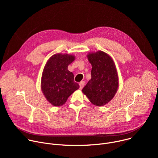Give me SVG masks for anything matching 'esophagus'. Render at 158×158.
Here are the masks:
<instances>
[{
  "instance_id": "1",
  "label": "esophagus",
  "mask_w": 158,
  "mask_h": 158,
  "mask_svg": "<svg viewBox=\"0 0 158 158\" xmlns=\"http://www.w3.org/2000/svg\"><path fill=\"white\" fill-rule=\"evenodd\" d=\"M84 84H85V82H84V81H81V82H80V83H79V85H80V87H79V88H80V89H82L83 88Z\"/></svg>"
}]
</instances>
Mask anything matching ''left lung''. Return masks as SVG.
<instances>
[{
	"instance_id": "8db88e82",
	"label": "left lung",
	"mask_w": 158,
	"mask_h": 158,
	"mask_svg": "<svg viewBox=\"0 0 158 158\" xmlns=\"http://www.w3.org/2000/svg\"><path fill=\"white\" fill-rule=\"evenodd\" d=\"M87 57L92 65L91 79L82 91L94 105L104 106L114 97L118 89L116 65L109 54L101 51L89 52Z\"/></svg>"
}]
</instances>
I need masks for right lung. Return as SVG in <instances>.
Instances as JSON below:
<instances>
[{
	"label": "right lung",
	"instance_id": "obj_1",
	"mask_svg": "<svg viewBox=\"0 0 158 158\" xmlns=\"http://www.w3.org/2000/svg\"><path fill=\"white\" fill-rule=\"evenodd\" d=\"M75 56L67 54L52 56L44 66L41 77V89L46 99L54 106L63 105L79 88L74 74L67 69Z\"/></svg>",
	"mask_w": 158,
	"mask_h": 158
}]
</instances>
